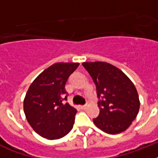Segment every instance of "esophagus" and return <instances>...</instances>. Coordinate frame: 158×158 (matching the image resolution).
<instances>
[{"label":"esophagus","instance_id":"obj_1","mask_svg":"<svg viewBox=\"0 0 158 158\" xmlns=\"http://www.w3.org/2000/svg\"><path fill=\"white\" fill-rule=\"evenodd\" d=\"M80 108L81 109H83V110H85L87 108V106L86 105H83V106H80Z\"/></svg>","mask_w":158,"mask_h":158}]
</instances>
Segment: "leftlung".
<instances>
[{"mask_svg":"<svg viewBox=\"0 0 158 158\" xmlns=\"http://www.w3.org/2000/svg\"><path fill=\"white\" fill-rule=\"evenodd\" d=\"M96 84L100 109L94 119L97 127L115 135L130 127L139 110V99L132 81L117 67L106 62H84Z\"/></svg>","mask_w":158,"mask_h":158,"instance_id":"obj_1","label":"left lung"}]
</instances>
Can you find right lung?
<instances>
[{
	"label": "right lung",
	"mask_w": 158,
	"mask_h": 158,
	"mask_svg": "<svg viewBox=\"0 0 158 158\" xmlns=\"http://www.w3.org/2000/svg\"><path fill=\"white\" fill-rule=\"evenodd\" d=\"M79 63H56L31 84L23 100V111L37 134L48 139H58L72 130L75 108L69 105L64 86Z\"/></svg>",
	"instance_id": "1"
}]
</instances>
